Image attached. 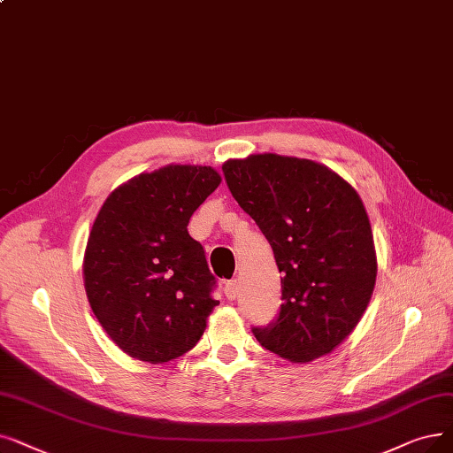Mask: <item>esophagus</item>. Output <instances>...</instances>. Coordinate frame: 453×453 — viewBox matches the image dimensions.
Wrapping results in <instances>:
<instances>
[{
  "label": "esophagus",
  "mask_w": 453,
  "mask_h": 453,
  "mask_svg": "<svg viewBox=\"0 0 453 453\" xmlns=\"http://www.w3.org/2000/svg\"><path fill=\"white\" fill-rule=\"evenodd\" d=\"M224 294L226 296L229 298V300H234L239 296V283L234 281V280H231V281H227L226 285H224Z\"/></svg>",
  "instance_id": "34e87169"
}]
</instances>
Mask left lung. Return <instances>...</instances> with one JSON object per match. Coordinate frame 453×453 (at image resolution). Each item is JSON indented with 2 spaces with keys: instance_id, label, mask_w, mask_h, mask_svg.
<instances>
[{
  "instance_id": "obj_1",
  "label": "left lung",
  "mask_w": 453,
  "mask_h": 453,
  "mask_svg": "<svg viewBox=\"0 0 453 453\" xmlns=\"http://www.w3.org/2000/svg\"><path fill=\"white\" fill-rule=\"evenodd\" d=\"M233 198L259 226L281 272V307L253 335L275 356L309 363L359 324L378 261L359 194L309 159L250 155L222 166Z\"/></svg>"
}]
</instances>
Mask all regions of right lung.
<instances>
[{
  "label": "right lung",
  "mask_w": 453,
  "mask_h": 453,
  "mask_svg": "<svg viewBox=\"0 0 453 453\" xmlns=\"http://www.w3.org/2000/svg\"><path fill=\"white\" fill-rule=\"evenodd\" d=\"M220 181L211 166L170 165L118 187L97 212L85 290L96 319L127 356L168 363L202 339L219 300L203 246L187 226Z\"/></svg>",
  "instance_id": "obj_1"
}]
</instances>
